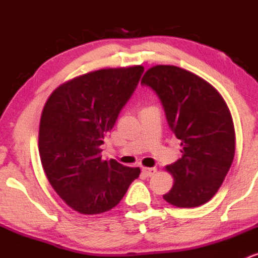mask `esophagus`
I'll return each instance as SVG.
<instances>
[{
    "label": "esophagus",
    "instance_id": "obj_1",
    "mask_svg": "<svg viewBox=\"0 0 258 258\" xmlns=\"http://www.w3.org/2000/svg\"><path fill=\"white\" fill-rule=\"evenodd\" d=\"M142 171H143V173L148 177H152L156 173V168L155 167H143V170H142Z\"/></svg>",
    "mask_w": 258,
    "mask_h": 258
}]
</instances>
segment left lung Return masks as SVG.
<instances>
[{
    "instance_id": "left-lung-1",
    "label": "left lung",
    "mask_w": 258,
    "mask_h": 258,
    "mask_svg": "<svg viewBox=\"0 0 258 258\" xmlns=\"http://www.w3.org/2000/svg\"><path fill=\"white\" fill-rule=\"evenodd\" d=\"M141 84L158 94L168 126L183 148L182 158L166 166L174 183L164 199L177 207L204 205L220 189L235 153V131L226 102L205 80L173 65L150 68Z\"/></svg>"
}]
</instances>
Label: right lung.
Returning a JSON list of instances; mask_svg holds the SVG:
<instances>
[{"mask_svg": "<svg viewBox=\"0 0 258 258\" xmlns=\"http://www.w3.org/2000/svg\"><path fill=\"white\" fill-rule=\"evenodd\" d=\"M142 65L102 69L65 82L44 104L38 153L59 197L84 215L109 211L138 178L139 167L103 160L100 146L138 86Z\"/></svg>", "mask_w": 258, "mask_h": 258, "instance_id": "add662e5", "label": "right lung"}]
</instances>
